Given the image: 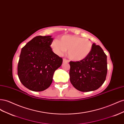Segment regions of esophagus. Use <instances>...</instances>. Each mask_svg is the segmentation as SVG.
Returning <instances> with one entry per match:
<instances>
[{"mask_svg": "<svg viewBox=\"0 0 124 124\" xmlns=\"http://www.w3.org/2000/svg\"><path fill=\"white\" fill-rule=\"evenodd\" d=\"M69 61L68 59H67L66 58H63V63H66V62H69Z\"/></svg>", "mask_w": 124, "mask_h": 124, "instance_id": "esophagus-1", "label": "esophagus"}]
</instances>
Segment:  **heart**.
Segmentation results:
<instances>
[{
    "label": "heart",
    "mask_w": 124,
    "mask_h": 124,
    "mask_svg": "<svg viewBox=\"0 0 124 124\" xmlns=\"http://www.w3.org/2000/svg\"><path fill=\"white\" fill-rule=\"evenodd\" d=\"M51 47L55 54L62 55L66 51L70 59L74 61H80L87 57L92 51L93 45L91 41L81 37L64 36L60 41L55 40Z\"/></svg>",
    "instance_id": "obj_1"
}]
</instances>
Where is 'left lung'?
Wrapping results in <instances>:
<instances>
[{
    "label": "left lung",
    "mask_w": 124,
    "mask_h": 124,
    "mask_svg": "<svg viewBox=\"0 0 124 124\" xmlns=\"http://www.w3.org/2000/svg\"><path fill=\"white\" fill-rule=\"evenodd\" d=\"M91 53L80 61L70 62V80L78 91H95L102 85L107 74V55L99 46L93 44Z\"/></svg>",
    "instance_id": "1"
}]
</instances>
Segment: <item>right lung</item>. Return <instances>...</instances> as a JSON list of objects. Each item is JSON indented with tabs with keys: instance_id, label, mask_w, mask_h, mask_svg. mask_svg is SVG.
I'll return each instance as SVG.
<instances>
[{
	"instance_id": "right-lung-1",
	"label": "right lung",
	"mask_w": 124,
	"mask_h": 124,
	"mask_svg": "<svg viewBox=\"0 0 124 124\" xmlns=\"http://www.w3.org/2000/svg\"><path fill=\"white\" fill-rule=\"evenodd\" d=\"M52 36H38L22 48L17 66L18 78L25 87L41 92L50 87L55 71L61 67L62 58L50 46Z\"/></svg>"
}]
</instances>
